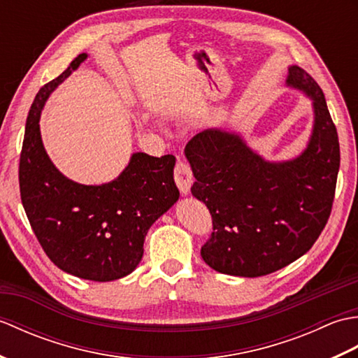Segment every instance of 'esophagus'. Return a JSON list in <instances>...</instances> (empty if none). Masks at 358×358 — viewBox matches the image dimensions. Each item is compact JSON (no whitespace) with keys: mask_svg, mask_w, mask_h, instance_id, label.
Returning a JSON list of instances; mask_svg holds the SVG:
<instances>
[{"mask_svg":"<svg viewBox=\"0 0 358 358\" xmlns=\"http://www.w3.org/2000/svg\"><path fill=\"white\" fill-rule=\"evenodd\" d=\"M173 177H175V183H177L180 189V192L183 195H187L189 191H191V186L194 181L191 166H189L186 162H178L177 166H175Z\"/></svg>","mask_w":358,"mask_h":358,"instance_id":"1","label":"esophagus"}]
</instances>
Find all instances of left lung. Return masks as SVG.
Masks as SVG:
<instances>
[{
  "label": "left lung",
  "instance_id": "8db88e82",
  "mask_svg": "<svg viewBox=\"0 0 358 358\" xmlns=\"http://www.w3.org/2000/svg\"><path fill=\"white\" fill-rule=\"evenodd\" d=\"M286 85L313 100V134L301 155L268 162L223 129H206L186 144L191 192L214 226L201 257L217 272L268 275L306 254L328 223L340 167L337 129L306 71L289 66Z\"/></svg>",
  "mask_w": 358,
  "mask_h": 358
}]
</instances>
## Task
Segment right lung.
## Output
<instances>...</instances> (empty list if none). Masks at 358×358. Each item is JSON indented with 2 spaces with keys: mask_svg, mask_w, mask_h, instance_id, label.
I'll return each instance as SVG.
<instances>
[{
  "mask_svg": "<svg viewBox=\"0 0 358 358\" xmlns=\"http://www.w3.org/2000/svg\"><path fill=\"white\" fill-rule=\"evenodd\" d=\"M86 58L87 53H80L35 96L20 157V192L34 234L59 269L85 280L112 281L138 266L149 227L177 203L180 192L173 155L136 152L115 180L100 186L75 183L53 166L41 140V110Z\"/></svg>",
  "mask_w": 358,
  "mask_h": 358,
  "instance_id": "obj_1",
  "label": "right lung"
}]
</instances>
